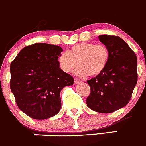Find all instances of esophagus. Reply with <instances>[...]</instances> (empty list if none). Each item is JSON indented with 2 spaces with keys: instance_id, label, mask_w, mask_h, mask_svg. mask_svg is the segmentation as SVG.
<instances>
[{
  "instance_id": "1",
  "label": "esophagus",
  "mask_w": 146,
  "mask_h": 146,
  "mask_svg": "<svg viewBox=\"0 0 146 146\" xmlns=\"http://www.w3.org/2000/svg\"><path fill=\"white\" fill-rule=\"evenodd\" d=\"M81 82V81H80V80H79V79L74 78V84H77V83H79V82Z\"/></svg>"
}]
</instances>
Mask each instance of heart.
Returning a JSON list of instances; mask_svg holds the SVG:
<instances>
[{
	"mask_svg": "<svg viewBox=\"0 0 146 146\" xmlns=\"http://www.w3.org/2000/svg\"><path fill=\"white\" fill-rule=\"evenodd\" d=\"M109 59V52L104 45L92 42H82L72 46L68 52L61 53L58 57L60 69L69 73L74 72L80 77L97 76L106 67Z\"/></svg>",
	"mask_w": 146,
	"mask_h": 146,
	"instance_id": "1",
	"label": "heart"
}]
</instances>
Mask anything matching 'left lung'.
I'll list each match as a JSON object with an SVG mask.
<instances>
[{"instance_id": "8db88e82", "label": "left lung", "mask_w": 146, "mask_h": 146, "mask_svg": "<svg viewBox=\"0 0 146 146\" xmlns=\"http://www.w3.org/2000/svg\"><path fill=\"white\" fill-rule=\"evenodd\" d=\"M98 39L109 52L106 67L88 80L90 94L87 105L98 113H112L126 106L137 84V57L129 45L117 36L102 35Z\"/></svg>"}]
</instances>
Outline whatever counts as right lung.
Segmentation results:
<instances>
[{
  "label": "right lung",
  "instance_id": "1",
  "mask_svg": "<svg viewBox=\"0 0 146 146\" xmlns=\"http://www.w3.org/2000/svg\"><path fill=\"white\" fill-rule=\"evenodd\" d=\"M58 45L35 43L25 47L11 63V90L18 107L35 119H46L59 112L60 93L74 78L60 69Z\"/></svg>",
  "mask_w": 146,
  "mask_h": 146
}]
</instances>
